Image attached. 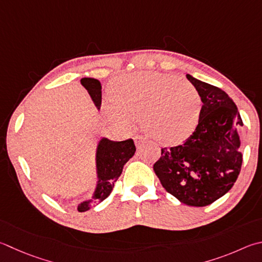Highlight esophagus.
<instances>
[{
  "instance_id": "obj_1",
  "label": "esophagus",
  "mask_w": 262,
  "mask_h": 262,
  "mask_svg": "<svg viewBox=\"0 0 262 262\" xmlns=\"http://www.w3.org/2000/svg\"><path fill=\"white\" fill-rule=\"evenodd\" d=\"M134 141H135V144H136V146L139 147V146H141V145L143 144V143H145V142H146V139H145V137L142 136V135H136V136L134 137Z\"/></svg>"
}]
</instances>
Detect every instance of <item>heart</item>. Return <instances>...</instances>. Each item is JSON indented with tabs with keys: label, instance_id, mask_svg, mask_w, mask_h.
<instances>
[{
	"label": "heart",
	"instance_id": "1",
	"mask_svg": "<svg viewBox=\"0 0 262 262\" xmlns=\"http://www.w3.org/2000/svg\"><path fill=\"white\" fill-rule=\"evenodd\" d=\"M112 104L106 113L113 122L130 127L141 118L142 128L165 144L178 143L192 134L201 118L198 89L185 80L155 71L122 75L111 85Z\"/></svg>",
	"mask_w": 262,
	"mask_h": 262
}]
</instances>
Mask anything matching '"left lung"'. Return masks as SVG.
Returning <instances> with one entry per match:
<instances>
[{
    "label": "left lung",
    "instance_id": "8db88e82",
    "mask_svg": "<svg viewBox=\"0 0 262 262\" xmlns=\"http://www.w3.org/2000/svg\"><path fill=\"white\" fill-rule=\"evenodd\" d=\"M198 89L203 107L196 129L183 144L164 147L154 170L181 203L207 206L232 188L243 156L238 128L243 126L234 101L222 89L187 74Z\"/></svg>",
    "mask_w": 262,
    "mask_h": 262
}]
</instances>
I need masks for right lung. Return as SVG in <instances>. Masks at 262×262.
<instances>
[{"label": "right lung", "instance_id": "1", "mask_svg": "<svg viewBox=\"0 0 262 262\" xmlns=\"http://www.w3.org/2000/svg\"><path fill=\"white\" fill-rule=\"evenodd\" d=\"M80 82L87 89L97 110L102 105V84L94 78H82ZM136 147L132 139L126 141H111L106 137L99 140L96 149V173L97 184L90 199L78 205L79 212H85L98 205L110 196L116 181L122 173L125 164L134 156Z\"/></svg>", "mask_w": 262, "mask_h": 262}]
</instances>
